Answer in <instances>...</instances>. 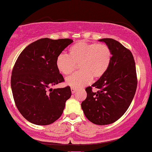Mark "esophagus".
I'll return each instance as SVG.
<instances>
[{
  "label": "esophagus",
  "mask_w": 152,
  "mask_h": 152,
  "mask_svg": "<svg viewBox=\"0 0 152 152\" xmlns=\"http://www.w3.org/2000/svg\"><path fill=\"white\" fill-rule=\"evenodd\" d=\"M71 93H72V94H74L75 92H76V89L74 88V87H71Z\"/></svg>",
  "instance_id": "34e87169"
}]
</instances>
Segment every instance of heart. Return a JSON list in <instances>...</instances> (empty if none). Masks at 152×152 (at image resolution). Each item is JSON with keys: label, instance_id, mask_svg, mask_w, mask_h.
Returning <instances> with one entry per match:
<instances>
[{"label": "heart", "instance_id": "b5f03b06", "mask_svg": "<svg viewBox=\"0 0 152 152\" xmlns=\"http://www.w3.org/2000/svg\"><path fill=\"white\" fill-rule=\"evenodd\" d=\"M70 55L61 53L57 56L56 67L64 75L72 74L79 66L80 71L66 78V83L74 88L88 84L92 78H99L109 69L111 52L106 44L81 41L70 48Z\"/></svg>", "mask_w": 152, "mask_h": 152}]
</instances>
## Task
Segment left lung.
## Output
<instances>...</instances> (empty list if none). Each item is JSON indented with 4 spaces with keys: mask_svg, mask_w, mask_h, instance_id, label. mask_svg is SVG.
Wrapping results in <instances>:
<instances>
[{
    "mask_svg": "<svg viewBox=\"0 0 152 152\" xmlns=\"http://www.w3.org/2000/svg\"><path fill=\"white\" fill-rule=\"evenodd\" d=\"M111 52V61L106 72L91 86L81 103L86 117L92 123L106 125L124 114L133 100L137 87L134 56L128 48L112 38H102ZM98 89L94 92L92 88Z\"/></svg>",
    "mask_w": 152,
    "mask_h": 152,
    "instance_id": "left-lung-1",
    "label": "left lung"
}]
</instances>
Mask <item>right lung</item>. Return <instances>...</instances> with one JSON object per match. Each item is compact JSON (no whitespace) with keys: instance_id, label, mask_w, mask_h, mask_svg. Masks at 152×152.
Wrapping results in <instances>:
<instances>
[{"instance_id":"1","label":"right lung","mask_w":152,"mask_h":152,"mask_svg":"<svg viewBox=\"0 0 152 152\" xmlns=\"http://www.w3.org/2000/svg\"><path fill=\"white\" fill-rule=\"evenodd\" d=\"M73 42L69 38H41L26 46L13 68L10 79L17 109L31 123L48 125L61 116L71 96L70 86L50 88L64 81L57 56Z\"/></svg>"}]
</instances>
